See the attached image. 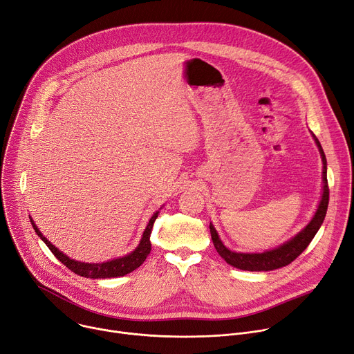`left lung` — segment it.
<instances>
[{"label":"left lung","mask_w":354,"mask_h":354,"mask_svg":"<svg viewBox=\"0 0 354 354\" xmlns=\"http://www.w3.org/2000/svg\"><path fill=\"white\" fill-rule=\"evenodd\" d=\"M316 145L320 151V156L323 160V194H322V201L317 206V210L309 225L306 226L303 230H300L295 238H292L289 242L283 243L281 246L266 250L263 253H239V252H233L229 250L221 241L219 234L214 225H209L210 229V236L212 241H214V246L218 250V253L225 259L226 263H229L233 268H238L242 270H250V272H268V270H274L279 268L288 266L292 263L295 259L309 246L312 239L315 238V234L320 229L326 212H327V205H328V186H327V162L324 152L322 149V145L319 142V139L313 135Z\"/></svg>","instance_id":"1"}]
</instances>
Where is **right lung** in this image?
Wrapping results in <instances>:
<instances>
[{"label":"right lung","instance_id":"add662e5","mask_svg":"<svg viewBox=\"0 0 354 354\" xmlns=\"http://www.w3.org/2000/svg\"><path fill=\"white\" fill-rule=\"evenodd\" d=\"M158 214L159 212H156V214H153V216L151 218V221L142 234V239H140L138 248L133 252H131L129 254H127L124 257L113 259V261L104 262V263H84V262H77V261H74V259H69L66 254L59 252L51 242H48V239L42 236V233L39 232V229L37 227V225L34 223L32 219H31V225H32L34 230L37 232L38 236L42 239V242L50 248V250L54 253V256L71 272H74L84 277H89V279H108V277L125 276V274L133 272L135 269H138L145 262L147 256L151 252V232H152L153 223L158 218Z\"/></svg>","mask_w":354,"mask_h":354}]
</instances>
